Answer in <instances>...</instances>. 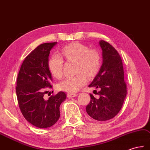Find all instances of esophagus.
<instances>
[{"label":"esophagus","instance_id":"esophagus-1","mask_svg":"<svg viewBox=\"0 0 150 150\" xmlns=\"http://www.w3.org/2000/svg\"><path fill=\"white\" fill-rule=\"evenodd\" d=\"M76 96H78L76 93H68L67 94V96L69 98H74L76 97Z\"/></svg>","mask_w":150,"mask_h":150}]
</instances>
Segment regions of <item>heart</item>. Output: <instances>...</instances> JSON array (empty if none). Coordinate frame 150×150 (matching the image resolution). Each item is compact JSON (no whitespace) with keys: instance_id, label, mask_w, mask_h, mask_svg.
Wrapping results in <instances>:
<instances>
[{"instance_id":"obj_1","label":"heart","mask_w":150,"mask_h":150,"mask_svg":"<svg viewBox=\"0 0 150 150\" xmlns=\"http://www.w3.org/2000/svg\"><path fill=\"white\" fill-rule=\"evenodd\" d=\"M60 55L67 61L76 62V73L75 76L66 78L59 83L58 88L60 91L69 93L78 91L86 83L87 78L91 79L94 77L101 67L100 52L80 43L74 42L65 45L62 49ZM61 57L58 54H53L48 62L51 74L58 79L63 76L64 61Z\"/></svg>"}]
</instances>
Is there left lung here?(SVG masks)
<instances>
[{"instance_id":"8db88e82","label":"left lung","mask_w":150,"mask_h":150,"mask_svg":"<svg viewBox=\"0 0 150 150\" xmlns=\"http://www.w3.org/2000/svg\"><path fill=\"white\" fill-rule=\"evenodd\" d=\"M99 45L102 49L103 64L88 85L99 90L96 92L99 98H95L90 94L91 102L86 106V110L95 120L105 121L114 118L121 110L127 91L120 55L107 42L101 40Z\"/></svg>"}]
</instances>
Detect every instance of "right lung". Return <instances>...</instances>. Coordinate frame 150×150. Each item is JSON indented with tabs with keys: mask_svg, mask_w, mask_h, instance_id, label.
<instances>
[{
	"mask_svg": "<svg viewBox=\"0 0 150 150\" xmlns=\"http://www.w3.org/2000/svg\"><path fill=\"white\" fill-rule=\"evenodd\" d=\"M56 44H42L26 56L16 80V93L22 114L29 123L40 128L51 127L58 121L59 106L66 99L64 92L44 98L47 90L52 87L48 62L50 51Z\"/></svg>",
	"mask_w": 150,
	"mask_h": 150,
	"instance_id": "obj_1",
	"label": "right lung"
}]
</instances>
